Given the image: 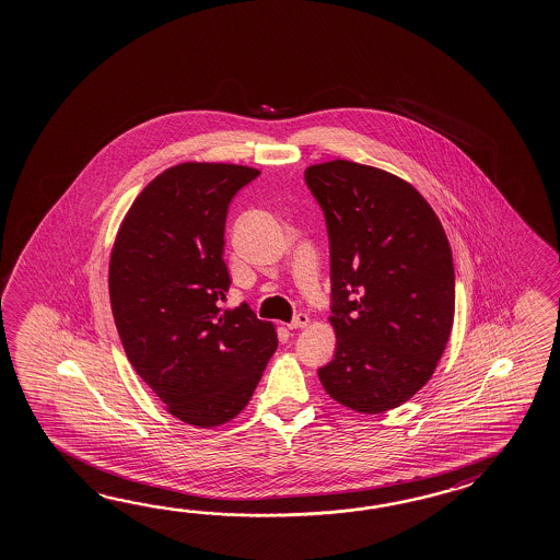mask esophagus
I'll use <instances>...</instances> for the list:
<instances>
[{"instance_id": "esophagus-1", "label": "esophagus", "mask_w": 560, "mask_h": 560, "mask_svg": "<svg viewBox=\"0 0 560 560\" xmlns=\"http://www.w3.org/2000/svg\"><path fill=\"white\" fill-rule=\"evenodd\" d=\"M308 323H311V318H308V314L300 313L288 323V328L290 330H296V328H304V326H308Z\"/></svg>"}]
</instances>
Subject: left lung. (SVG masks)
<instances>
[{
    "label": "left lung",
    "mask_w": 560,
    "mask_h": 560,
    "mask_svg": "<svg viewBox=\"0 0 560 560\" xmlns=\"http://www.w3.org/2000/svg\"><path fill=\"white\" fill-rule=\"evenodd\" d=\"M325 213L335 359L326 393L383 413L430 381L454 325L455 273L442 223L416 187L387 171L330 161L304 171Z\"/></svg>",
    "instance_id": "left-lung-1"
}]
</instances>
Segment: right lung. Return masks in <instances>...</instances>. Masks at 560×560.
Instances as JSON below:
<instances>
[{"label":"right lung","mask_w":560,"mask_h":560,"mask_svg":"<svg viewBox=\"0 0 560 560\" xmlns=\"http://www.w3.org/2000/svg\"><path fill=\"white\" fill-rule=\"evenodd\" d=\"M258 175L223 163L163 171L130 206L110 256V306L132 369L197 428L234 419L278 347L273 326L247 302L220 308L232 284L228 209Z\"/></svg>","instance_id":"1"}]
</instances>
